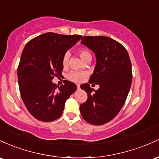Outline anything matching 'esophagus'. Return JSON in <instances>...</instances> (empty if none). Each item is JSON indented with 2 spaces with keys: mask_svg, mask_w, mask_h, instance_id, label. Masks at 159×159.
<instances>
[{
  "mask_svg": "<svg viewBox=\"0 0 159 159\" xmlns=\"http://www.w3.org/2000/svg\"><path fill=\"white\" fill-rule=\"evenodd\" d=\"M76 85H77V89H78V90H80V85L79 84Z\"/></svg>",
  "mask_w": 159,
  "mask_h": 159,
  "instance_id": "obj_1",
  "label": "esophagus"
}]
</instances>
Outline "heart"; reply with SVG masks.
<instances>
[{
    "mask_svg": "<svg viewBox=\"0 0 159 159\" xmlns=\"http://www.w3.org/2000/svg\"><path fill=\"white\" fill-rule=\"evenodd\" d=\"M80 56L84 61H86L88 60H92V54L88 49H80L78 51ZM69 58H70V54L68 52H66L62 57V65L64 67H66L68 65ZM86 76V74L85 72H80V71H71L67 75V78L70 81L75 82V83H80L85 79Z\"/></svg>",
    "mask_w": 159,
    "mask_h": 159,
    "instance_id": "heart-1",
    "label": "heart"
}]
</instances>
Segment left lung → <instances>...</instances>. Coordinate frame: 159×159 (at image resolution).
Wrapping results in <instances>:
<instances>
[{
	"mask_svg": "<svg viewBox=\"0 0 159 159\" xmlns=\"http://www.w3.org/2000/svg\"><path fill=\"white\" fill-rule=\"evenodd\" d=\"M81 40L97 60L89 82L100 87L94 90L88 83L81 85L88 98L80 106V113L87 122L101 125L111 121L125 102L132 80L131 60L125 48L110 37L85 36Z\"/></svg>",
	"mask_w": 159,
	"mask_h": 159,
	"instance_id": "obj_1",
	"label": "left lung"
}]
</instances>
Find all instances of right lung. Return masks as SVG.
I'll use <instances>...</instances> for the list:
<instances>
[{"label": "right lung", "instance_id": "add662e5", "mask_svg": "<svg viewBox=\"0 0 159 159\" xmlns=\"http://www.w3.org/2000/svg\"><path fill=\"white\" fill-rule=\"evenodd\" d=\"M81 37L48 32L25 46L17 70L19 91L26 108L38 120L59 118L67 99L76 90L72 82L58 86L52 80L61 75L62 57Z\"/></svg>", "mask_w": 159, "mask_h": 159}]
</instances>
